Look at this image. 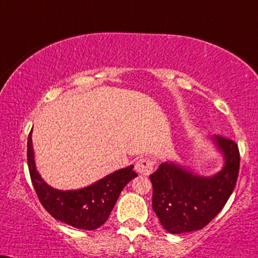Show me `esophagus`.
<instances>
[{
    "mask_svg": "<svg viewBox=\"0 0 258 258\" xmlns=\"http://www.w3.org/2000/svg\"><path fill=\"white\" fill-rule=\"evenodd\" d=\"M153 167H155V162L148 157L139 158L138 162L136 163V170L138 171L139 174H143L145 176L151 174L153 170Z\"/></svg>",
    "mask_w": 258,
    "mask_h": 258,
    "instance_id": "34e87169",
    "label": "esophagus"
}]
</instances>
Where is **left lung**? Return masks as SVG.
I'll return each mask as SVG.
<instances>
[{
  "mask_svg": "<svg viewBox=\"0 0 258 258\" xmlns=\"http://www.w3.org/2000/svg\"><path fill=\"white\" fill-rule=\"evenodd\" d=\"M223 152L225 167L212 177H201L174 163H162L150 175L152 182V208L170 233L200 230L223 210L236 187L240 155L236 142L214 137Z\"/></svg>",
  "mask_w": 258,
  "mask_h": 258,
  "instance_id": "left-lung-1",
  "label": "left lung"
}]
</instances>
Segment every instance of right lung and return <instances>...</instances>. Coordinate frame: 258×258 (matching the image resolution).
<instances>
[{"mask_svg":"<svg viewBox=\"0 0 258 258\" xmlns=\"http://www.w3.org/2000/svg\"><path fill=\"white\" fill-rule=\"evenodd\" d=\"M27 163L32 183L42 207L54 219L82 230H95L108 219L123 187L138 176L133 165L106 176L78 190H57L45 183L35 169L32 132L27 142Z\"/></svg>","mask_w":258,"mask_h":258,"instance_id":"1","label":"right lung"}]
</instances>
